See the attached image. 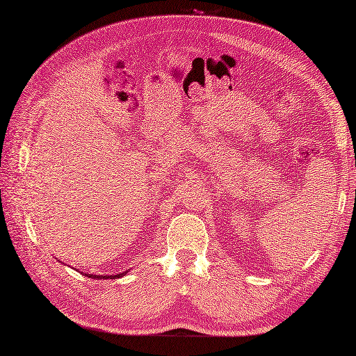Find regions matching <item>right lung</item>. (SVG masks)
I'll use <instances>...</instances> for the list:
<instances>
[{"instance_id": "obj_1", "label": "right lung", "mask_w": 356, "mask_h": 356, "mask_svg": "<svg viewBox=\"0 0 356 356\" xmlns=\"http://www.w3.org/2000/svg\"><path fill=\"white\" fill-rule=\"evenodd\" d=\"M124 274H118V275H93V274H87V277H90V278H97V280H107V278H119V277H122Z\"/></svg>"}]
</instances>
